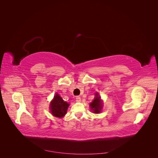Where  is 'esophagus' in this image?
I'll list each match as a JSON object with an SVG mask.
<instances>
[{"mask_svg":"<svg viewBox=\"0 0 158 158\" xmlns=\"http://www.w3.org/2000/svg\"><path fill=\"white\" fill-rule=\"evenodd\" d=\"M76 101L77 102H81V98L80 96H76Z\"/></svg>","mask_w":158,"mask_h":158,"instance_id":"1","label":"esophagus"}]
</instances>
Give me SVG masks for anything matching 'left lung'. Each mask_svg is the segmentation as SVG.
Returning <instances> with one entry per match:
<instances>
[{
    "mask_svg": "<svg viewBox=\"0 0 158 158\" xmlns=\"http://www.w3.org/2000/svg\"><path fill=\"white\" fill-rule=\"evenodd\" d=\"M89 106L94 113H99L101 111V109L102 108V103L101 99H100V96H98V93L95 94V98L94 99V101L90 103Z\"/></svg>",
    "mask_w": 158,
    "mask_h": 158,
    "instance_id": "obj_1",
    "label": "left lung"
}]
</instances>
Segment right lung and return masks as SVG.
Here are the masks:
<instances>
[{"label": "right lung", "instance_id": "right-lung-1", "mask_svg": "<svg viewBox=\"0 0 158 158\" xmlns=\"http://www.w3.org/2000/svg\"><path fill=\"white\" fill-rule=\"evenodd\" d=\"M69 104L65 102L58 94H56L54 99L51 103V111L56 117H63L66 113Z\"/></svg>", "mask_w": 158, "mask_h": 158}]
</instances>
